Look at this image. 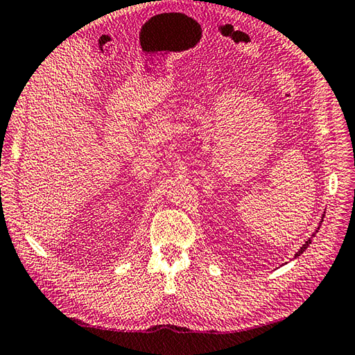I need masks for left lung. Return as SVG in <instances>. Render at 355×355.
Instances as JSON below:
<instances>
[{"mask_svg": "<svg viewBox=\"0 0 355 355\" xmlns=\"http://www.w3.org/2000/svg\"><path fill=\"white\" fill-rule=\"evenodd\" d=\"M322 221H323V218H322ZM309 245H311V240H308L306 243H304V245L302 246V249H300V251H298V252H297V255H295V257H298V255H300V254H303L304 251H306V248H308Z\"/></svg>", "mask_w": 355, "mask_h": 355, "instance_id": "8db88e82", "label": "left lung"}]
</instances>
